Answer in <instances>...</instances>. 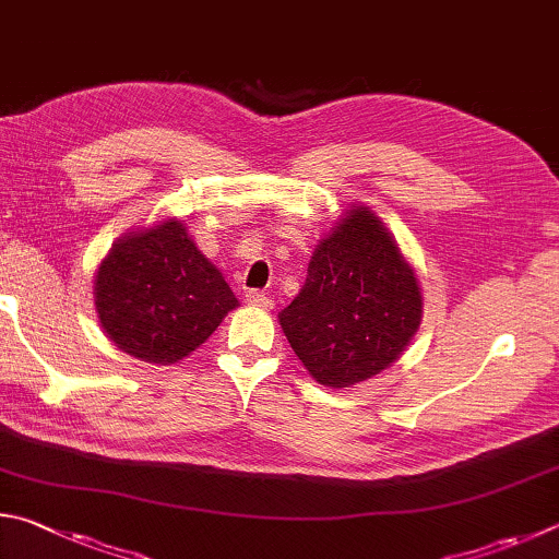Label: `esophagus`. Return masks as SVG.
<instances>
[{
  "label": "esophagus",
  "instance_id": "esophagus-1",
  "mask_svg": "<svg viewBox=\"0 0 559 559\" xmlns=\"http://www.w3.org/2000/svg\"><path fill=\"white\" fill-rule=\"evenodd\" d=\"M245 298L251 308H261V310L271 308V300L266 298V293H261V290H247Z\"/></svg>",
  "mask_w": 559,
  "mask_h": 559
}]
</instances>
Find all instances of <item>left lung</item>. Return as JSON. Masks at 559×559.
I'll list each match as a JSON object with an SVG mask.
<instances>
[{"instance_id": "left-lung-1", "label": "left lung", "mask_w": 559, "mask_h": 559, "mask_svg": "<svg viewBox=\"0 0 559 559\" xmlns=\"http://www.w3.org/2000/svg\"><path fill=\"white\" fill-rule=\"evenodd\" d=\"M423 320L418 276L367 205H352L314 247L306 286L278 322L310 377L332 389L377 377Z\"/></svg>"}]
</instances>
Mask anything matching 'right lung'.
<instances>
[{"label":"right lung","instance_id":"1","mask_svg":"<svg viewBox=\"0 0 559 559\" xmlns=\"http://www.w3.org/2000/svg\"><path fill=\"white\" fill-rule=\"evenodd\" d=\"M237 306L178 217L121 235L95 273V310L107 337L160 367L195 352Z\"/></svg>","mask_w":559,"mask_h":559}]
</instances>
